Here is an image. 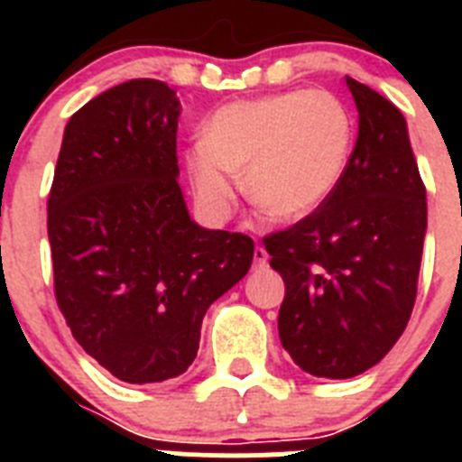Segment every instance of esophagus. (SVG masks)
<instances>
[{"instance_id": "1", "label": "esophagus", "mask_w": 462, "mask_h": 462, "mask_svg": "<svg viewBox=\"0 0 462 462\" xmlns=\"http://www.w3.org/2000/svg\"><path fill=\"white\" fill-rule=\"evenodd\" d=\"M254 263H256V266H259V268L268 266V252L263 250L261 245H256V250H254Z\"/></svg>"}]
</instances>
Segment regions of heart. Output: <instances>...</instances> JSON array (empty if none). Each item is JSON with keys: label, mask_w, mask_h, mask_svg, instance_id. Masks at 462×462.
Segmentation results:
<instances>
[{"label": "heart", "mask_w": 462, "mask_h": 462, "mask_svg": "<svg viewBox=\"0 0 462 462\" xmlns=\"http://www.w3.org/2000/svg\"><path fill=\"white\" fill-rule=\"evenodd\" d=\"M354 145L346 106L324 89H293L219 108L187 152L196 199L224 217L245 175L252 203L275 219H300L328 199Z\"/></svg>", "instance_id": "obj_1"}]
</instances>
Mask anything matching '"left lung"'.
I'll use <instances>...</instances> for the list:
<instances>
[{
  "label": "left lung",
  "instance_id": "obj_1",
  "mask_svg": "<svg viewBox=\"0 0 462 462\" xmlns=\"http://www.w3.org/2000/svg\"><path fill=\"white\" fill-rule=\"evenodd\" d=\"M358 138L336 191L312 215L263 238L284 280L277 330L298 368L349 379L402 336L428 226L426 187L398 108L346 76Z\"/></svg>",
  "mask_w": 462,
  "mask_h": 462
}]
</instances>
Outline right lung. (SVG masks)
<instances>
[{"mask_svg":"<svg viewBox=\"0 0 462 462\" xmlns=\"http://www.w3.org/2000/svg\"><path fill=\"white\" fill-rule=\"evenodd\" d=\"M178 117L162 80L106 89L67 122L48 196L57 305L85 352L129 383L189 368L208 308L254 256L250 236L189 217Z\"/></svg>","mask_w":462,"mask_h":462,"instance_id":"add662e5","label":"right lung"}]
</instances>
